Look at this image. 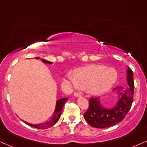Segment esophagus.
<instances>
[{
  "instance_id": "esophagus-1",
  "label": "esophagus",
  "mask_w": 147,
  "mask_h": 147,
  "mask_svg": "<svg viewBox=\"0 0 147 147\" xmlns=\"http://www.w3.org/2000/svg\"><path fill=\"white\" fill-rule=\"evenodd\" d=\"M74 95H75V97H81V93H78V92H75V93H74Z\"/></svg>"
}]
</instances>
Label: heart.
<instances>
[{
    "label": "heart",
    "mask_w": 147,
    "mask_h": 147,
    "mask_svg": "<svg viewBox=\"0 0 147 147\" xmlns=\"http://www.w3.org/2000/svg\"><path fill=\"white\" fill-rule=\"evenodd\" d=\"M118 74L112 68L89 65L76 69L74 75L68 74L67 79L72 87L86 89L93 95H101L111 89L116 82Z\"/></svg>",
    "instance_id": "1"
}]
</instances>
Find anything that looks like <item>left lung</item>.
Returning a JSON list of instances; mask_svg holds the SVG:
<instances>
[{"instance_id": "1", "label": "left lung", "mask_w": 147, "mask_h": 147, "mask_svg": "<svg viewBox=\"0 0 147 147\" xmlns=\"http://www.w3.org/2000/svg\"><path fill=\"white\" fill-rule=\"evenodd\" d=\"M126 74V81L129 87H118L113 89V91L118 93V101L113 107H103L99 97L89 99V108L84 113V118L90 126L104 128L116 125L124 120L132 106L134 89L132 70L128 67Z\"/></svg>"}]
</instances>
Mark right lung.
Instances as JSON below:
<instances>
[{"instance_id":"add662e5","label":"right lung","mask_w":147,"mask_h":147,"mask_svg":"<svg viewBox=\"0 0 147 147\" xmlns=\"http://www.w3.org/2000/svg\"><path fill=\"white\" fill-rule=\"evenodd\" d=\"M38 57L36 58V59H38ZM42 62H44V63H47V64H52V62H49L48 60L42 59ZM68 98L66 97H64V98H62L58 99V100L56 101V108L55 110H54V112L53 113V116H52L51 118L47 122L42 123V124H29L28 122H24L25 124L29 125V126L33 127V128H38V129H46L50 128V127L52 126L53 125L56 124V122H58V120H59L60 118V116L62 114V107L66 101H67Z\"/></svg>"}]
</instances>
